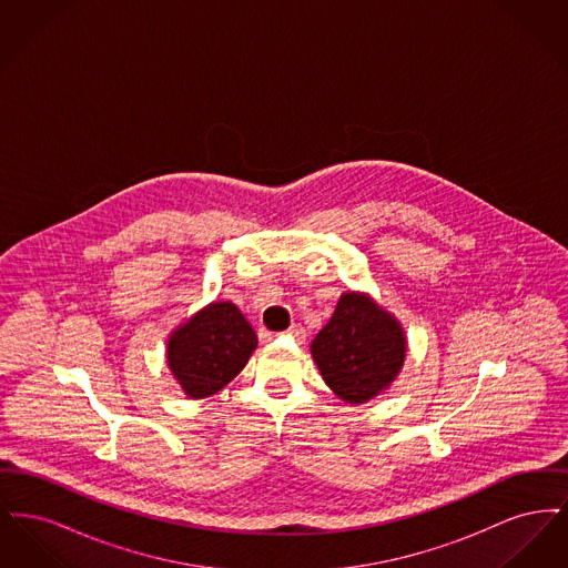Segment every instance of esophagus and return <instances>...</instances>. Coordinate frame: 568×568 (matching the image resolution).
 I'll return each mask as SVG.
<instances>
[{
	"mask_svg": "<svg viewBox=\"0 0 568 568\" xmlns=\"http://www.w3.org/2000/svg\"><path fill=\"white\" fill-rule=\"evenodd\" d=\"M287 336H292L296 343H304V341H306V329H304L302 325H292V327L287 329Z\"/></svg>",
	"mask_w": 568,
	"mask_h": 568,
	"instance_id": "esophagus-1",
	"label": "esophagus"
}]
</instances>
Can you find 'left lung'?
Masks as SVG:
<instances>
[{
  "instance_id": "8db88e82",
  "label": "left lung",
  "mask_w": 568,
  "mask_h": 568,
  "mask_svg": "<svg viewBox=\"0 0 568 568\" xmlns=\"http://www.w3.org/2000/svg\"><path fill=\"white\" fill-rule=\"evenodd\" d=\"M327 387L362 405L387 389L406 357L403 325L366 294H343L332 320L311 345Z\"/></svg>"
}]
</instances>
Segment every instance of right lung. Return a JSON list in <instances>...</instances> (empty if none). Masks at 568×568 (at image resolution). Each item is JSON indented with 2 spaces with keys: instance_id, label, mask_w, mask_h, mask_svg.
I'll return each instance as SVG.
<instances>
[{
  "instance_id": "1",
  "label": "right lung",
  "mask_w": 568,
  "mask_h": 568,
  "mask_svg": "<svg viewBox=\"0 0 568 568\" xmlns=\"http://www.w3.org/2000/svg\"><path fill=\"white\" fill-rule=\"evenodd\" d=\"M257 334L234 302H213L168 338V366L190 398H206L236 377Z\"/></svg>"
}]
</instances>
